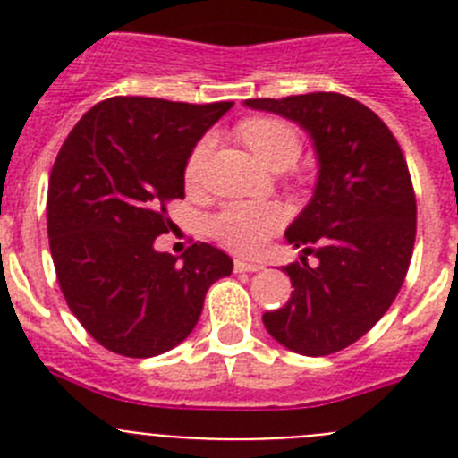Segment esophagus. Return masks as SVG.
<instances>
[{"label":"esophagus","instance_id":"34e87169","mask_svg":"<svg viewBox=\"0 0 458 458\" xmlns=\"http://www.w3.org/2000/svg\"><path fill=\"white\" fill-rule=\"evenodd\" d=\"M233 270L236 273H257V270H261V264L248 261V259H233Z\"/></svg>","mask_w":458,"mask_h":458}]
</instances>
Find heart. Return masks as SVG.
<instances>
[{
    "label": "heart",
    "mask_w": 458,
    "mask_h": 458,
    "mask_svg": "<svg viewBox=\"0 0 458 458\" xmlns=\"http://www.w3.org/2000/svg\"><path fill=\"white\" fill-rule=\"evenodd\" d=\"M254 156L266 167L282 172L301 157L302 141L298 131L277 116H254L242 121L238 128ZM216 140L210 135L201 137L194 144L185 163V181L197 185L204 176ZM284 225V210L275 204H229L210 217L208 232L220 245L238 254H254L279 226Z\"/></svg>",
    "instance_id": "b5f03b06"
}]
</instances>
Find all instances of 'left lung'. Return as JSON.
<instances>
[{"label":"left lung","instance_id":"left-lung-1","mask_svg":"<svg viewBox=\"0 0 458 458\" xmlns=\"http://www.w3.org/2000/svg\"><path fill=\"white\" fill-rule=\"evenodd\" d=\"M310 132L318 157L314 197L286 229L302 264L284 266L291 298L264 326L293 353L330 355L390 310L411 266L418 206L399 141L355 98L333 91L245 100ZM319 259L306 266V254Z\"/></svg>","mask_w":458,"mask_h":458}]
</instances>
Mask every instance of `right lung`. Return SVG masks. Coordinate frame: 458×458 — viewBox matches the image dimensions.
<instances>
[{"mask_svg":"<svg viewBox=\"0 0 458 458\" xmlns=\"http://www.w3.org/2000/svg\"><path fill=\"white\" fill-rule=\"evenodd\" d=\"M233 103L114 96L93 105L56 156L47 236L68 307L100 346L125 358L167 353L194 330L229 254L194 242L179 257L153 242L185 197V163Z\"/></svg>","mask_w":458,"mask_h":458,"instance_id":"obj_1","label":"right lung"}]
</instances>
